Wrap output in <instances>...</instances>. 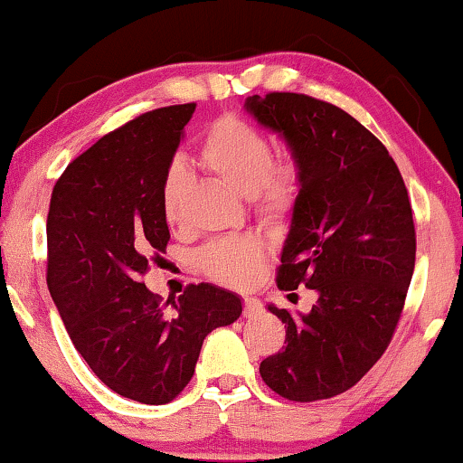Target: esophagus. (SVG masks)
<instances>
[{"label":"esophagus","mask_w":463,"mask_h":463,"mask_svg":"<svg viewBox=\"0 0 463 463\" xmlns=\"http://www.w3.org/2000/svg\"><path fill=\"white\" fill-rule=\"evenodd\" d=\"M260 312H262V304H260L259 298L246 296V298H244V317L250 318V317L260 315Z\"/></svg>","instance_id":"34e87169"}]
</instances>
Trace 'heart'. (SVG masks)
Listing matches in <instances>:
<instances>
[{"mask_svg":"<svg viewBox=\"0 0 463 463\" xmlns=\"http://www.w3.org/2000/svg\"><path fill=\"white\" fill-rule=\"evenodd\" d=\"M201 161L209 172L240 196L250 198L262 217H286L300 190V169L294 161H273V146L244 119L227 116L204 138ZM184 174L172 167L163 182V213L167 223L180 222ZM265 248L250 236H230L211 241L196 254L204 275L223 286H246L259 273Z\"/></svg>","mask_w":463,"mask_h":463,"instance_id":"b5f03b06","label":"heart"}]
</instances>
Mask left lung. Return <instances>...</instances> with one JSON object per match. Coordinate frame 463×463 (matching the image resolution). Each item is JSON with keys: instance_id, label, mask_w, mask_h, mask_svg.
Listing matches in <instances>:
<instances>
[{"instance_id": "8db88e82", "label": "left lung", "mask_w": 463, "mask_h": 463, "mask_svg": "<svg viewBox=\"0 0 463 463\" xmlns=\"http://www.w3.org/2000/svg\"><path fill=\"white\" fill-rule=\"evenodd\" d=\"M244 111L286 140L300 169L277 288L317 294L310 312L267 304L288 345L260 376L286 400H326L371 371L400 321L416 260L408 190L381 140L335 105L269 92Z\"/></svg>"}]
</instances>
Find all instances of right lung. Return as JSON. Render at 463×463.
Segmentation results:
<instances>
[{
  "label": "right lung",
  "mask_w": 463,
  "mask_h": 463,
  "mask_svg": "<svg viewBox=\"0 0 463 463\" xmlns=\"http://www.w3.org/2000/svg\"><path fill=\"white\" fill-rule=\"evenodd\" d=\"M196 105L148 111L97 140L55 184L47 215V286L76 352L128 400L172 402L204 337L241 315L236 291L188 286L167 304L140 283L169 227L163 182Z\"/></svg>",
  "instance_id": "1"
}]
</instances>
